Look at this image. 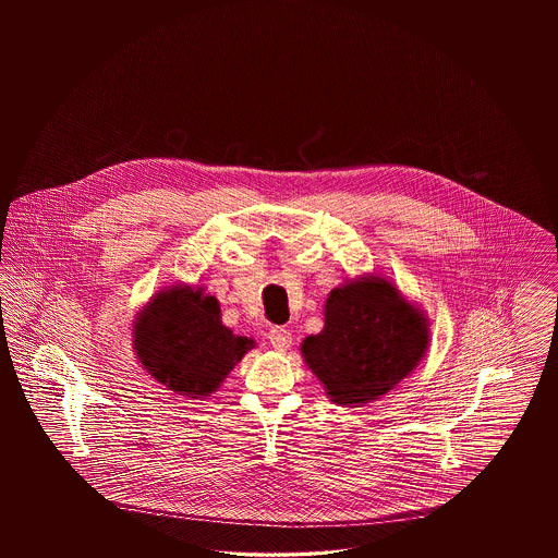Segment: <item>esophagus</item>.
<instances>
[{
  "instance_id": "34e87169",
  "label": "esophagus",
  "mask_w": 558,
  "mask_h": 558,
  "mask_svg": "<svg viewBox=\"0 0 558 558\" xmlns=\"http://www.w3.org/2000/svg\"><path fill=\"white\" fill-rule=\"evenodd\" d=\"M267 339H269V343H271L274 349L284 351V349H289L292 343L291 330H289V328H284V326H271V330H269Z\"/></svg>"
}]
</instances>
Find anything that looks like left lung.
<instances>
[{"mask_svg":"<svg viewBox=\"0 0 558 558\" xmlns=\"http://www.w3.org/2000/svg\"><path fill=\"white\" fill-rule=\"evenodd\" d=\"M324 312V330L307 337L301 353L335 403L385 396L425 353L426 319L383 278L335 289Z\"/></svg>","mask_w":558,"mask_h":558,"instance_id":"obj_1","label":"left lung"}]
</instances>
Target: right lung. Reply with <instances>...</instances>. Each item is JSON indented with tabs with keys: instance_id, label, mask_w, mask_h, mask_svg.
<instances>
[{
	"instance_id": "add662e5",
	"label": "right lung",
	"mask_w": 558,
	"mask_h": 558,
	"mask_svg": "<svg viewBox=\"0 0 558 558\" xmlns=\"http://www.w3.org/2000/svg\"><path fill=\"white\" fill-rule=\"evenodd\" d=\"M135 353L165 387L209 396L253 347L221 324L217 299L192 289L159 294L135 322Z\"/></svg>"
}]
</instances>
